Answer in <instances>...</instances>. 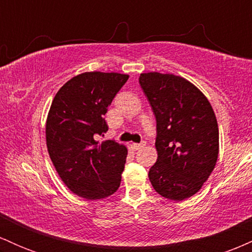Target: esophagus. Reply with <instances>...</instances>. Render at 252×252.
<instances>
[{"instance_id":"1","label":"esophagus","mask_w":252,"mask_h":252,"mask_svg":"<svg viewBox=\"0 0 252 252\" xmlns=\"http://www.w3.org/2000/svg\"><path fill=\"white\" fill-rule=\"evenodd\" d=\"M144 146H146V142H142V143H132V144H130V148H131L132 150H138V149L143 148Z\"/></svg>"}]
</instances>
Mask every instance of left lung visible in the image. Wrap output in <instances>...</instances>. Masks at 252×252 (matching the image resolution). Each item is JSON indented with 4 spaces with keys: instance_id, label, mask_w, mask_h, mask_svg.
I'll use <instances>...</instances> for the list:
<instances>
[{
    "instance_id": "8db88e82",
    "label": "left lung",
    "mask_w": 252,
    "mask_h": 252,
    "mask_svg": "<svg viewBox=\"0 0 252 252\" xmlns=\"http://www.w3.org/2000/svg\"><path fill=\"white\" fill-rule=\"evenodd\" d=\"M156 120L158 160L149 180L160 195L181 201L199 192L215 169L219 130L212 105L194 84L172 73H141Z\"/></svg>"
}]
</instances>
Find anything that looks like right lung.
Wrapping results in <instances>:
<instances>
[{
    "instance_id": "1",
    "label": "right lung",
    "mask_w": 252,
    "mask_h": 252,
    "mask_svg": "<svg viewBox=\"0 0 252 252\" xmlns=\"http://www.w3.org/2000/svg\"><path fill=\"white\" fill-rule=\"evenodd\" d=\"M116 72H84L66 82L51 104L46 144L63 184L74 194L98 200L114 194L128 155L124 144L96 135L108 131L104 115L128 80Z\"/></svg>"
}]
</instances>
